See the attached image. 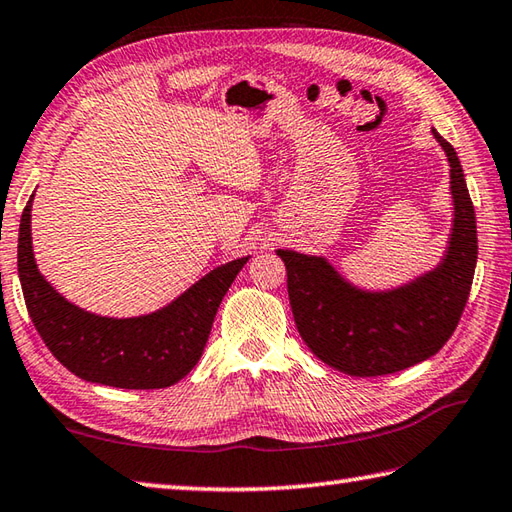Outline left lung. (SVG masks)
Instances as JSON below:
<instances>
[{
    "instance_id": "left-lung-1",
    "label": "left lung",
    "mask_w": 512,
    "mask_h": 512,
    "mask_svg": "<svg viewBox=\"0 0 512 512\" xmlns=\"http://www.w3.org/2000/svg\"><path fill=\"white\" fill-rule=\"evenodd\" d=\"M450 164L455 219L444 262L388 293H366L324 257L277 250L299 335L324 364L353 377L390 375L439 353L459 324L477 264L475 208L455 148L433 128Z\"/></svg>"
}]
</instances>
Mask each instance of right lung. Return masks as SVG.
I'll return each instance as SVG.
<instances>
[{
	"label": "right lung",
	"mask_w": 512,
	"mask_h": 512,
	"mask_svg": "<svg viewBox=\"0 0 512 512\" xmlns=\"http://www.w3.org/2000/svg\"><path fill=\"white\" fill-rule=\"evenodd\" d=\"M30 208L33 195L19 222V282L28 315L57 362L86 382L130 390L166 388L186 377L202 357L217 308L248 257L210 270L157 313L99 317L70 304L39 275L30 242Z\"/></svg>",
	"instance_id": "1"
}]
</instances>
